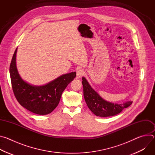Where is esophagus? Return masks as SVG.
Returning <instances> with one entry per match:
<instances>
[{
  "instance_id": "1",
  "label": "esophagus",
  "mask_w": 155,
  "mask_h": 155,
  "mask_svg": "<svg viewBox=\"0 0 155 155\" xmlns=\"http://www.w3.org/2000/svg\"><path fill=\"white\" fill-rule=\"evenodd\" d=\"M84 74V72L83 69H78L77 71V78H80L81 77H82Z\"/></svg>"
}]
</instances>
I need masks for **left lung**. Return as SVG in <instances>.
<instances>
[{"instance_id": "1", "label": "left lung", "mask_w": 155, "mask_h": 155, "mask_svg": "<svg viewBox=\"0 0 155 155\" xmlns=\"http://www.w3.org/2000/svg\"><path fill=\"white\" fill-rule=\"evenodd\" d=\"M83 94L86 103L91 111L96 116L107 117L120 114L132 103L129 101L121 104H114L104 100L88 83L84 77L82 78Z\"/></svg>"}]
</instances>
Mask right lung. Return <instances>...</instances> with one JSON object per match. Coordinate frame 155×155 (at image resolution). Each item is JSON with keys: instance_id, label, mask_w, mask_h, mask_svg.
<instances>
[{"instance_id": "add662e5", "label": "right lung", "mask_w": 155, "mask_h": 155, "mask_svg": "<svg viewBox=\"0 0 155 155\" xmlns=\"http://www.w3.org/2000/svg\"><path fill=\"white\" fill-rule=\"evenodd\" d=\"M13 54L10 74L14 95L21 105L38 115H47L58 106L62 93L75 78L76 72L60 76L44 86H35L25 82L19 76L16 66V54Z\"/></svg>"}]
</instances>
